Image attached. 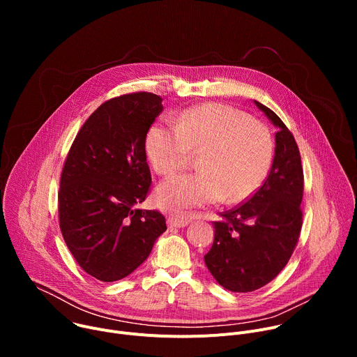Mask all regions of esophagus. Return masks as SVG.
<instances>
[{"instance_id":"34e87169","label":"esophagus","mask_w":357,"mask_h":357,"mask_svg":"<svg viewBox=\"0 0 357 357\" xmlns=\"http://www.w3.org/2000/svg\"><path fill=\"white\" fill-rule=\"evenodd\" d=\"M193 218L190 215H172L168 218V226L172 229H181L188 226Z\"/></svg>"}]
</instances>
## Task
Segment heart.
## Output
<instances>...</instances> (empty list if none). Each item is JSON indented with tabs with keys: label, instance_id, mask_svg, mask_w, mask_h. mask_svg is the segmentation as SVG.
Wrapping results in <instances>:
<instances>
[{
	"label": "heart",
	"instance_id": "b5f03b06",
	"mask_svg": "<svg viewBox=\"0 0 357 357\" xmlns=\"http://www.w3.org/2000/svg\"><path fill=\"white\" fill-rule=\"evenodd\" d=\"M199 152L196 174L175 175L155 190L165 211H182L225 200L248 199L266 181L274 155L270 130L226 105H203L182 112L175 127L155 123L145 135V155L161 175H171Z\"/></svg>",
	"mask_w": 357,
	"mask_h": 357
}]
</instances>
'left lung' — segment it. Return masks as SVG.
<instances>
[{
  "label": "left lung",
  "mask_w": 357,
  "mask_h": 357,
  "mask_svg": "<svg viewBox=\"0 0 357 357\" xmlns=\"http://www.w3.org/2000/svg\"><path fill=\"white\" fill-rule=\"evenodd\" d=\"M277 128L274 160L263 186L238 208L213 222L215 238L205 264L229 291L251 292L287 266L302 227L303 171L298 145L268 107L254 100Z\"/></svg>",
  "instance_id": "8db88e82"
}]
</instances>
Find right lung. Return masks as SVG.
Listing matches in <instances>:
<instances>
[{"label":"right lung","instance_id":"1","mask_svg":"<svg viewBox=\"0 0 357 357\" xmlns=\"http://www.w3.org/2000/svg\"><path fill=\"white\" fill-rule=\"evenodd\" d=\"M162 110V98L145 91L106 101L83 124L65 161L62 236L77 264L103 282L130 275L167 230L160 212L135 208L151 185L145 135Z\"/></svg>","mask_w":357,"mask_h":357}]
</instances>
